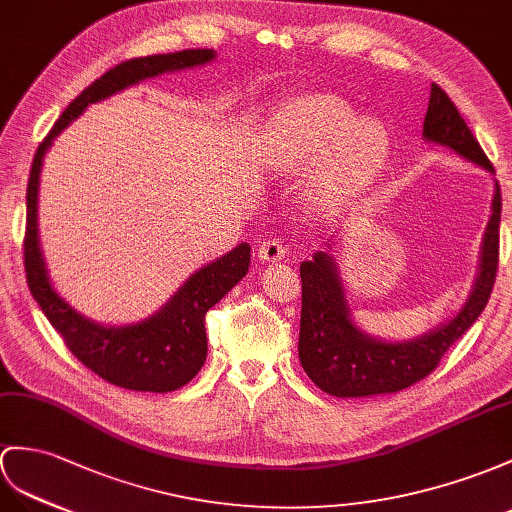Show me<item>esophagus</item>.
<instances>
[{
    "mask_svg": "<svg viewBox=\"0 0 512 512\" xmlns=\"http://www.w3.org/2000/svg\"><path fill=\"white\" fill-rule=\"evenodd\" d=\"M286 256V245L278 236H273V239H263L258 245V258L265 260V263H278Z\"/></svg>",
    "mask_w": 512,
    "mask_h": 512,
    "instance_id": "obj_1",
    "label": "esophagus"
}]
</instances>
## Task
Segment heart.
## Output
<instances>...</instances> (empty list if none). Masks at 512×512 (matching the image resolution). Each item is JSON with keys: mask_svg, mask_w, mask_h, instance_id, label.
<instances>
[{"mask_svg": "<svg viewBox=\"0 0 512 512\" xmlns=\"http://www.w3.org/2000/svg\"><path fill=\"white\" fill-rule=\"evenodd\" d=\"M271 154L284 167L334 158L330 186L354 189L376 173L384 132L376 121L360 119L334 97H304L286 104L269 128Z\"/></svg>", "mask_w": 512, "mask_h": 512, "instance_id": "1", "label": "heart"}]
</instances>
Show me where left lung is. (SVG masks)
I'll return each mask as SVG.
<instances>
[{
  "instance_id": "1",
  "label": "left lung",
  "mask_w": 512,
  "mask_h": 512,
  "mask_svg": "<svg viewBox=\"0 0 512 512\" xmlns=\"http://www.w3.org/2000/svg\"><path fill=\"white\" fill-rule=\"evenodd\" d=\"M423 136L493 171L478 139L439 84H432ZM500 215L502 193L495 184L493 215L482 241L480 273L467 304L443 328L415 341L382 343L360 332L350 319L341 278L326 252H317L313 260L299 265L302 321L297 350L308 378L321 391L336 397H369L397 393L430 376L443 354L473 326L489 302L500 263Z\"/></svg>"
}]
</instances>
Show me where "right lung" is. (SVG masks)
<instances>
[{
    "instance_id": "obj_1",
    "label": "right lung",
    "mask_w": 512,
    "mask_h": 512,
    "mask_svg": "<svg viewBox=\"0 0 512 512\" xmlns=\"http://www.w3.org/2000/svg\"><path fill=\"white\" fill-rule=\"evenodd\" d=\"M215 58L213 49H184L173 54H156L145 58H132L108 69L102 78L73 99L58 117L54 128L39 145L32 160L28 180V215L26 236H23V265L30 293L39 302L41 310L56 332L65 339L69 352L84 367H89L99 378L130 391L169 393L186 382H191L202 369L208 343L204 317L232 286L239 282L249 267V245L241 243L230 254L217 258L215 263L199 269L182 289L149 317L134 326L104 328L99 323L84 319L65 299L52 289L39 247V228H36V197H39V176L47 147L54 136L65 130L69 123L82 115V110L110 97L126 86L141 80L160 76L167 71H180L204 65Z\"/></svg>"
}]
</instances>
